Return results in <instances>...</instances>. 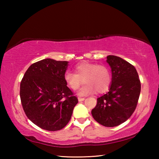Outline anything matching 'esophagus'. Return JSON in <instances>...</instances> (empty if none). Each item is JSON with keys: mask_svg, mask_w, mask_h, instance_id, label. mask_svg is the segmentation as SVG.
Wrapping results in <instances>:
<instances>
[{"mask_svg": "<svg viewBox=\"0 0 159 159\" xmlns=\"http://www.w3.org/2000/svg\"><path fill=\"white\" fill-rule=\"evenodd\" d=\"M85 98H80V97H79V98H78V99H79V102H82L83 100H85Z\"/></svg>", "mask_w": 159, "mask_h": 159, "instance_id": "esophagus-1", "label": "esophagus"}]
</instances>
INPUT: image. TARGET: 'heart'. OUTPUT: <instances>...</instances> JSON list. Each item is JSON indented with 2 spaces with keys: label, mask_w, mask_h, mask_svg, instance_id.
I'll return each instance as SVG.
<instances>
[{
  "label": "heart",
  "mask_w": 159,
  "mask_h": 159,
  "mask_svg": "<svg viewBox=\"0 0 159 159\" xmlns=\"http://www.w3.org/2000/svg\"><path fill=\"white\" fill-rule=\"evenodd\" d=\"M75 73L66 71L64 80L71 90L79 88L83 80L85 84L79 91V95H85L96 90L103 93L109 90L111 83V74L106 66L83 61L74 67Z\"/></svg>",
  "instance_id": "heart-1"
}]
</instances>
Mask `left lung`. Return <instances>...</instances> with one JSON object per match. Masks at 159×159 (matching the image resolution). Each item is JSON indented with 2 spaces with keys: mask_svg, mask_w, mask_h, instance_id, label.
<instances>
[{
  "mask_svg": "<svg viewBox=\"0 0 159 159\" xmlns=\"http://www.w3.org/2000/svg\"><path fill=\"white\" fill-rule=\"evenodd\" d=\"M107 62L111 69L109 92L98 98L91 113L97 122L106 127H115L126 121L138 104L141 83L136 69L119 57L109 55Z\"/></svg>",
  "mask_w": 159,
  "mask_h": 159,
  "instance_id": "1",
  "label": "left lung"
}]
</instances>
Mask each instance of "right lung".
Masks as SVG:
<instances>
[{
    "mask_svg": "<svg viewBox=\"0 0 159 159\" xmlns=\"http://www.w3.org/2000/svg\"><path fill=\"white\" fill-rule=\"evenodd\" d=\"M68 65L66 61L44 59L31 64L21 81L24 111L31 122L44 130L65 127L79 102L64 80Z\"/></svg>",
    "mask_w": 159,
    "mask_h": 159,
    "instance_id": "add662e5",
    "label": "right lung"
}]
</instances>
